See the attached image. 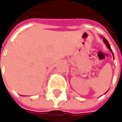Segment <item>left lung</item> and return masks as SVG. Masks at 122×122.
Returning a JSON list of instances; mask_svg holds the SVG:
<instances>
[{
    "mask_svg": "<svg viewBox=\"0 0 122 122\" xmlns=\"http://www.w3.org/2000/svg\"><path fill=\"white\" fill-rule=\"evenodd\" d=\"M103 38V42H104V43L106 44V45L107 46V49H109V50L112 53V54H113V51H112V49H111V47H110V44H109V43H108V41H107V40L106 38H104V37H102ZM113 59H114V56H113ZM107 93V92H106Z\"/></svg>",
    "mask_w": 122,
    "mask_h": 122,
    "instance_id": "left-lung-1",
    "label": "left lung"
}]
</instances>
